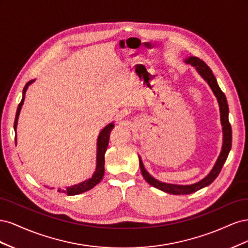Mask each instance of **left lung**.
<instances>
[{"instance_id": "8db88e82", "label": "left lung", "mask_w": 248, "mask_h": 248, "mask_svg": "<svg viewBox=\"0 0 248 248\" xmlns=\"http://www.w3.org/2000/svg\"><path fill=\"white\" fill-rule=\"evenodd\" d=\"M185 62L196 67L197 70L202 76V78L205 80H207L208 85L212 89L214 95L216 96L217 101H218V104H219V109H220V120H221V125H222V131H223V144H222V149H221L218 159H217L215 166L212 169V170L210 171V174L206 178L201 180L200 182L196 184H191V185H175V184H168V183L158 181V180L153 178L145 170L144 164H142L140 157V171L146 181L150 185L155 187V188H158L164 192H168L170 194H190L211 184L216 179V177L219 175L223 164L228 158V155L230 153V150L232 147V127L229 122V106L227 102L226 95H224V93L220 90L218 84H217V80L213 76L211 69L209 68V66L204 61H202L201 59L197 57H189L185 60Z\"/></svg>"}]
</instances>
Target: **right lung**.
<instances>
[{
    "label": "right lung",
    "instance_id": "obj_1",
    "mask_svg": "<svg viewBox=\"0 0 248 248\" xmlns=\"http://www.w3.org/2000/svg\"><path fill=\"white\" fill-rule=\"evenodd\" d=\"M34 80H30L29 82H27V85L24 88V91H22V98L21 101L18 104V108L16 110V121H14V130H16V125H17V119H18V115L19 111L21 108L22 103H24L25 100V94L27 89L29 87L30 84H32ZM114 127V124L110 123L108 126L104 127V128L100 131L98 140H97V164H96V170L94 172V175L92 176L91 179L87 180V181L81 182L78 185H74L71 187H68L67 190H63V189H58L59 192H66L68 196H76V194H79L85 191H88L91 188H93L94 186H96L98 184L101 179L104 175V154H106L107 148L108 146V140H109V133L110 130Z\"/></svg>",
    "mask_w": 248,
    "mask_h": 248
}]
</instances>
